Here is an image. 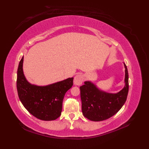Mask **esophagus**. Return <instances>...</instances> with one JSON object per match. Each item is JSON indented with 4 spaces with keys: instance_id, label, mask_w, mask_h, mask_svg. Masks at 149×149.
Masks as SVG:
<instances>
[{
    "instance_id": "34e87169",
    "label": "esophagus",
    "mask_w": 149,
    "mask_h": 149,
    "mask_svg": "<svg viewBox=\"0 0 149 149\" xmlns=\"http://www.w3.org/2000/svg\"><path fill=\"white\" fill-rule=\"evenodd\" d=\"M83 76L82 74H78L77 75H76L74 78V84L75 85L79 86L83 83Z\"/></svg>"
}]
</instances>
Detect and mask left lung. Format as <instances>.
Wrapping results in <instances>:
<instances>
[{"label": "left lung", "instance_id": "8db88e82", "mask_svg": "<svg viewBox=\"0 0 149 149\" xmlns=\"http://www.w3.org/2000/svg\"><path fill=\"white\" fill-rule=\"evenodd\" d=\"M125 66V86L116 94L101 91L90 81L80 86L82 112L84 116L93 121L106 120L115 115L123 106L129 91V74Z\"/></svg>", "mask_w": 149, "mask_h": 149}]
</instances>
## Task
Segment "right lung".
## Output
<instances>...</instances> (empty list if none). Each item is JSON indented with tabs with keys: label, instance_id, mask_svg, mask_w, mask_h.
<instances>
[{
	"label": "right lung",
	"instance_id": "obj_1",
	"mask_svg": "<svg viewBox=\"0 0 149 149\" xmlns=\"http://www.w3.org/2000/svg\"><path fill=\"white\" fill-rule=\"evenodd\" d=\"M24 56L17 70V88L18 95L31 114L43 120H53L59 118L65 93L73 84V78H68L45 86L29 83L23 72Z\"/></svg>",
	"mask_w": 149,
	"mask_h": 149
}]
</instances>
